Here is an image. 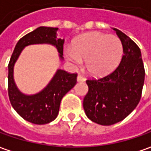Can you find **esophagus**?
Here are the masks:
<instances>
[{"instance_id": "34e87169", "label": "esophagus", "mask_w": 151, "mask_h": 151, "mask_svg": "<svg viewBox=\"0 0 151 151\" xmlns=\"http://www.w3.org/2000/svg\"><path fill=\"white\" fill-rule=\"evenodd\" d=\"M77 79H78V81H84V80H85V78H84L82 74H78Z\"/></svg>"}]
</instances>
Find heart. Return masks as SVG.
I'll use <instances>...</instances> for the list:
<instances>
[{"instance_id": "b5f03b06", "label": "heart", "mask_w": 151, "mask_h": 151, "mask_svg": "<svg viewBox=\"0 0 151 151\" xmlns=\"http://www.w3.org/2000/svg\"><path fill=\"white\" fill-rule=\"evenodd\" d=\"M64 53L68 60L78 65L86 60L88 73L101 76L111 72L120 63L123 46L117 36L91 32L78 37L73 47L66 48Z\"/></svg>"}]
</instances>
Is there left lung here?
Listing matches in <instances>:
<instances>
[{
  "instance_id": "left-lung-1",
  "label": "left lung",
  "mask_w": 151,
  "mask_h": 151,
  "mask_svg": "<svg viewBox=\"0 0 151 151\" xmlns=\"http://www.w3.org/2000/svg\"><path fill=\"white\" fill-rule=\"evenodd\" d=\"M121 40L123 55L111 73L86 80L88 91L83 106L88 118L109 126L123 120L140 101L145 71L139 47L120 30L113 29Z\"/></svg>"
}]
</instances>
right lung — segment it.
I'll list each match as a JSON object with an SVG mask.
<instances>
[{
  "instance_id": "obj_1",
  "label": "right lung",
  "mask_w": 151,
  "mask_h": 151,
  "mask_svg": "<svg viewBox=\"0 0 151 151\" xmlns=\"http://www.w3.org/2000/svg\"><path fill=\"white\" fill-rule=\"evenodd\" d=\"M57 28L40 27L21 38L17 43L8 64V96L12 107L23 119L35 124H45L56 119L63 97L77 83V73L57 70L56 75L41 92L23 95L13 80V67L22 50L29 45L49 43L55 45L63 59L64 40L56 39Z\"/></svg>"
}]
</instances>
